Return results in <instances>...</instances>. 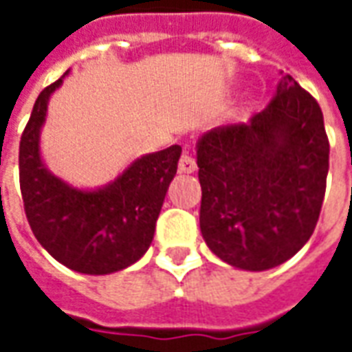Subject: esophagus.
Listing matches in <instances>:
<instances>
[{"label":"esophagus","mask_w":352,"mask_h":352,"mask_svg":"<svg viewBox=\"0 0 352 352\" xmlns=\"http://www.w3.org/2000/svg\"><path fill=\"white\" fill-rule=\"evenodd\" d=\"M196 169H198V166H196L194 156H192L188 151H184L183 156H181V160H179V171H181V173H194Z\"/></svg>","instance_id":"esophagus-1"}]
</instances>
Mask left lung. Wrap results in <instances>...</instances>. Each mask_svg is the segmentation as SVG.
<instances>
[{"label":"left lung","instance_id":"left-lung-1","mask_svg":"<svg viewBox=\"0 0 352 352\" xmlns=\"http://www.w3.org/2000/svg\"><path fill=\"white\" fill-rule=\"evenodd\" d=\"M328 154L322 111L290 75L251 122L206 131L196 162L207 247L247 272L292 258L317 226Z\"/></svg>","mask_w":352,"mask_h":352}]
</instances>
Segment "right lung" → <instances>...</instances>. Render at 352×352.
Masks as SVG:
<instances>
[{"instance_id":"1","label":"right lung","mask_w":352,"mask_h":352,"mask_svg":"<svg viewBox=\"0 0 352 352\" xmlns=\"http://www.w3.org/2000/svg\"><path fill=\"white\" fill-rule=\"evenodd\" d=\"M64 77L39 94L20 138V190L32 232L52 258L73 272L107 275L135 264L153 243L181 146L139 156L100 188L85 190L65 183L41 158L49 100Z\"/></svg>"}]
</instances>
